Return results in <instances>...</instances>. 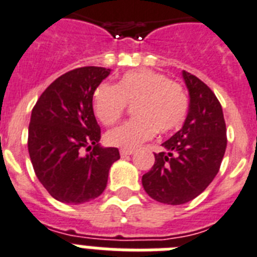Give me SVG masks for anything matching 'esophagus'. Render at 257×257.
Masks as SVG:
<instances>
[{"mask_svg": "<svg viewBox=\"0 0 257 257\" xmlns=\"http://www.w3.org/2000/svg\"><path fill=\"white\" fill-rule=\"evenodd\" d=\"M133 153H135V150H133V149H121V150H120V155H121V157L132 155Z\"/></svg>", "mask_w": 257, "mask_h": 257, "instance_id": "1", "label": "esophagus"}]
</instances>
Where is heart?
<instances>
[{
	"label": "heart",
	"mask_w": 257,
	"mask_h": 257,
	"mask_svg": "<svg viewBox=\"0 0 257 257\" xmlns=\"http://www.w3.org/2000/svg\"><path fill=\"white\" fill-rule=\"evenodd\" d=\"M128 103H136V117L107 132L105 141L109 145L133 149L154 137L157 131L172 132L183 124L188 111L184 88L150 69L125 73L116 86L99 85L92 108L103 124L112 125L121 117Z\"/></svg>",
	"instance_id": "heart-1"
}]
</instances>
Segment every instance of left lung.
<instances>
[{
  "label": "left lung",
  "instance_id": "1",
  "mask_svg": "<svg viewBox=\"0 0 257 257\" xmlns=\"http://www.w3.org/2000/svg\"><path fill=\"white\" fill-rule=\"evenodd\" d=\"M189 107L182 129L162 144L142 185L155 201L182 205L205 191L218 174L227 139L223 112L214 92L202 81L182 72Z\"/></svg>",
  "mask_w": 257,
  "mask_h": 257
}]
</instances>
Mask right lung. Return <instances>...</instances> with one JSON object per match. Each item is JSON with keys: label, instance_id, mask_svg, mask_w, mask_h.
<instances>
[{"label": "right lung", "instance_id": "obj_1", "mask_svg": "<svg viewBox=\"0 0 257 257\" xmlns=\"http://www.w3.org/2000/svg\"><path fill=\"white\" fill-rule=\"evenodd\" d=\"M111 69L85 66L62 74L45 88L31 112L29 153L39 182L65 204H83L105 189L116 148L99 144L92 96ZM93 149H91V148ZM90 153L83 155V149Z\"/></svg>", "mask_w": 257, "mask_h": 257}]
</instances>
